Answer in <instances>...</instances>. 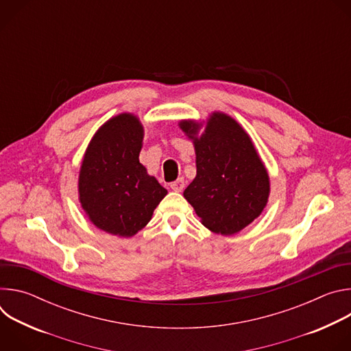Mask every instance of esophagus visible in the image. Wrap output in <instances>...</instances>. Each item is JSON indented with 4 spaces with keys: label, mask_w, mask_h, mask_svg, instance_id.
I'll return each mask as SVG.
<instances>
[{
    "label": "esophagus",
    "mask_w": 351,
    "mask_h": 351,
    "mask_svg": "<svg viewBox=\"0 0 351 351\" xmlns=\"http://www.w3.org/2000/svg\"><path fill=\"white\" fill-rule=\"evenodd\" d=\"M183 187H184V180H183L182 178L178 179V180H175L173 183H171V189H172L173 191H182Z\"/></svg>",
    "instance_id": "1"
}]
</instances>
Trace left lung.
Returning <instances> with one entry per match:
<instances>
[{
	"instance_id": "left-lung-1",
	"label": "left lung",
	"mask_w": 351,
	"mask_h": 351,
	"mask_svg": "<svg viewBox=\"0 0 351 351\" xmlns=\"http://www.w3.org/2000/svg\"><path fill=\"white\" fill-rule=\"evenodd\" d=\"M178 125L195 153L197 173L184 198L213 233H239L263 214L271 193L268 171L252 137L221 111L206 121L182 119Z\"/></svg>"
}]
</instances>
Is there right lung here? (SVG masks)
I'll list each match as a JSON object with an SVG mask.
<instances>
[{"label": "right lung", "instance_id": "1", "mask_svg": "<svg viewBox=\"0 0 351 351\" xmlns=\"http://www.w3.org/2000/svg\"><path fill=\"white\" fill-rule=\"evenodd\" d=\"M144 126L122 112L97 129L79 171V203L88 221L110 234L132 237L153 218L168 194L140 164Z\"/></svg>", "mask_w": 351, "mask_h": 351}]
</instances>
